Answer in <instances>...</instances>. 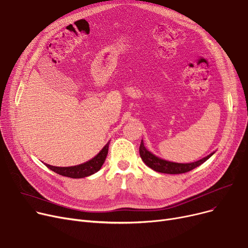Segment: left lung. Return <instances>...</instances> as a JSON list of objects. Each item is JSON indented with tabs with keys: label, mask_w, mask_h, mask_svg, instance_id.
<instances>
[{
	"label": "left lung",
	"mask_w": 248,
	"mask_h": 248,
	"mask_svg": "<svg viewBox=\"0 0 248 248\" xmlns=\"http://www.w3.org/2000/svg\"><path fill=\"white\" fill-rule=\"evenodd\" d=\"M139 155L142 158L143 162L146 164L147 167L152 169L153 170L162 172V173H170V174H178V173H185L194 170L195 168L201 166L202 163H204L208 158H210L213 153H211L208 156L200 159L195 162L191 163H176V162H170L163 160L161 158H158L155 155H152L151 152H149L143 144V141L141 140L140 147H139Z\"/></svg>",
	"instance_id": "left-lung-1"
}]
</instances>
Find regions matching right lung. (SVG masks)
I'll list each match as a JSON object with an SVG mask.
<instances>
[{"instance_id": "right-lung-1", "label": "right lung", "mask_w": 248, "mask_h": 248, "mask_svg": "<svg viewBox=\"0 0 248 248\" xmlns=\"http://www.w3.org/2000/svg\"><path fill=\"white\" fill-rule=\"evenodd\" d=\"M108 148H109V142L105 145V147L100 151V153L97 156L92 158L88 162L79 164V166L68 167V168H58V167H53V166H49V164H46V167L49 170H51L52 171L63 176H67V178H72V179L86 178V176H89L93 173L97 172L101 169L106 157H107Z\"/></svg>"}]
</instances>
